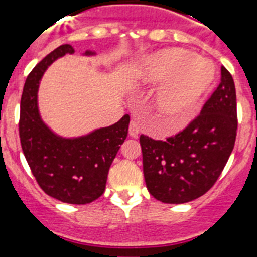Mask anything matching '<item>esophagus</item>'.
Here are the masks:
<instances>
[{
    "mask_svg": "<svg viewBox=\"0 0 257 257\" xmlns=\"http://www.w3.org/2000/svg\"><path fill=\"white\" fill-rule=\"evenodd\" d=\"M140 124L139 122L135 121V119H133V121L130 122V124H128V135L131 136V138H138V135L140 134Z\"/></svg>",
    "mask_w": 257,
    "mask_h": 257,
    "instance_id": "34e87169",
    "label": "esophagus"
}]
</instances>
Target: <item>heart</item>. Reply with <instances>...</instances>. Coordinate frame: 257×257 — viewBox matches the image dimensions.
<instances>
[{
	"instance_id": "1",
	"label": "heart",
	"mask_w": 257,
	"mask_h": 257,
	"mask_svg": "<svg viewBox=\"0 0 257 257\" xmlns=\"http://www.w3.org/2000/svg\"><path fill=\"white\" fill-rule=\"evenodd\" d=\"M138 76L147 85L163 83L154 97V109L165 127L178 130L212 88L216 69L187 50L165 49L142 59Z\"/></svg>"
}]
</instances>
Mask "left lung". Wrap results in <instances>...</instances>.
<instances>
[{"instance_id":"8db88e82","label":"left lung","mask_w":257,"mask_h":257,"mask_svg":"<svg viewBox=\"0 0 257 257\" xmlns=\"http://www.w3.org/2000/svg\"><path fill=\"white\" fill-rule=\"evenodd\" d=\"M237 136L233 77L221 81L189 126L166 142L140 136L143 172L149 193L163 203H187L212 188L225 167Z\"/></svg>"}]
</instances>
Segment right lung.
<instances>
[{
  "mask_svg": "<svg viewBox=\"0 0 257 257\" xmlns=\"http://www.w3.org/2000/svg\"><path fill=\"white\" fill-rule=\"evenodd\" d=\"M73 52L70 45L56 47L27 77L20 100L19 135L23 153L41 189L64 203L86 205L105 190L109 167L127 138L130 115L78 138H63L42 121L37 101L41 78L56 59ZM85 55L95 52L87 50Z\"/></svg>",
  "mask_w": 257,
  "mask_h": 257,
  "instance_id": "right-lung-1",
  "label": "right lung"
}]
</instances>
